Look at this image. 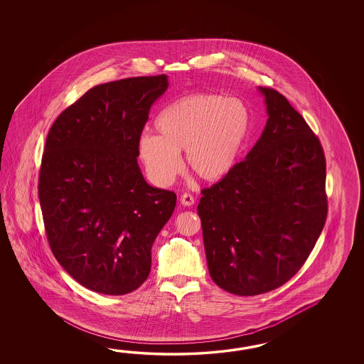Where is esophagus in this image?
Wrapping results in <instances>:
<instances>
[{"label": "esophagus", "instance_id": "34e87169", "mask_svg": "<svg viewBox=\"0 0 364 364\" xmlns=\"http://www.w3.org/2000/svg\"><path fill=\"white\" fill-rule=\"evenodd\" d=\"M193 203H195V199H193V196L191 193H183V195L181 196V204H182V205L191 207Z\"/></svg>", "mask_w": 364, "mask_h": 364}]
</instances>
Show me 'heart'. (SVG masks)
<instances>
[{
  "instance_id": "1",
  "label": "heart",
  "mask_w": 364,
  "mask_h": 364,
  "mask_svg": "<svg viewBox=\"0 0 364 364\" xmlns=\"http://www.w3.org/2000/svg\"><path fill=\"white\" fill-rule=\"evenodd\" d=\"M160 135L144 132L138 140L149 178L169 186L182 169L179 152L198 178L216 182L234 169L251 130V112L240 99L215 93L186 96L156 118Z\"/></svg>"
}]
</instances>
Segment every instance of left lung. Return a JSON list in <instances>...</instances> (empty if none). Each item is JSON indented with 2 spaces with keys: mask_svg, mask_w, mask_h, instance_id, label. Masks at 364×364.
Returning <instances> with one entry per match:
<instances>
[{
  "mask_svg": "<svg viewBox=\"0 0 364 364\" xmlns=\"http://www.w3.org/2000/svg\"><path fill=\"white\" fill-rule=\"evenodd\" d=\"M268 121L246 159L201 193L198 213L209 274L251 296L282 287L302 268L328 212L325 156L285 96L257 87Z\"/></svg>",
  "mask_w": 364,
  "mask_h": 364,
  "instance_id": "8db88e82",
  "label": "left lung"
}]
</instances>
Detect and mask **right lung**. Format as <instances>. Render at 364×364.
<instances>
[{
    "instance_id": "add662e5",
    "label": "right lung",
    "mask_w": 364,
    "mask_h": 364,
    "mask_svg": "<svg viewBox=\"0 0 364 364\" xmlns=\"http://www.w3.org/2000/svg\"><path fill=\"white\" fill-rule=\"evenodd\" d=\"M168 77L91 88L65 109L47 136L39 199L57 262L100 294L132 293L147 279L151 248L177 195L148 185L138 140Z\"/></svg>"
}]
</instances>
